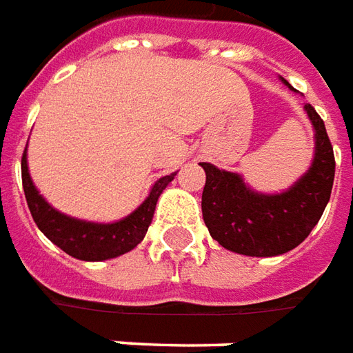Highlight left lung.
<instances>
[{"label": "left lung", "instance_id": "8db88e82", "mask_svg": "<svg viewBox=\"0 0 353 353\" xmlns=\"http://www.w3.org/2000/svg\"><path fill=\"white\" fill-rule=\"evenodd\" d=\"M304 110L314 125L316 154L308 171L281 194H259L237 172L201 163L207 176L201 196L205 226L224 249L277 256L301 245L321 219L334 181V154L323 119L312 104Z\"/></svg>", "mask_w": 353, "mask_h": 353}]
</instances>
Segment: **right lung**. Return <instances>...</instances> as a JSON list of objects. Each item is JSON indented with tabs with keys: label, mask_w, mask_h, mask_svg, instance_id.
Here are the masks:
<instances>
[{
	"label": "right lung",
	"mask_w": 353,
	"mask_h": 353,
	"mask_svg": "<svg viewBox=\"0 0 353 353\" xmlns=\"http://www.w3.org/2000/svg\"><path fill=\"white\" fill-rule=\"evenodd\" d=\"M174 174L176 172H171L156 181V184L150 190V196L129 216L117 222H110V224H101V222L72 219L68 214L52 209L51 205L45 201L43 196H39V192L32 182L26 150L22 156V188H24L28 209L37 228L57 247L68 252L70 256L87 262L116 259L141 243L148 232V226L152 224L157 199L167 188V184L174 179Z\"/></svg>",
	"instance_id": "1"
}]
</instances>
